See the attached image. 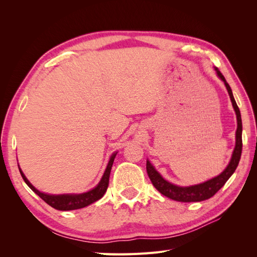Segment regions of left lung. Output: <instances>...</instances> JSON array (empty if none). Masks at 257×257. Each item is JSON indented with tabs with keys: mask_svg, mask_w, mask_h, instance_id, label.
Wrapping results in <instances>:
<instances>
[{
	"mask_svg": "<svg viewBox=\"0 0 257 257\" xmlns=\"http://www.w3.org/2000/svg\"><path fill=\"white\" fill-rule=\"evenodd\" d=\"M215 71L217 76L224 81L225 85H226V89L228 91V94L230 97V100L234 106V109L236 111L237 115V132H236V147L235 150L232 152V157L229 162L228 166L225 168L224 172L219 175L217 177L210 179V180L200 183L197 185H192V186H178L175 184L169 183L166 181L164 178L154 169V167L150 164L149 161H147V173L149 176L152 184L154 188L157 189L163 195L172 198L177 201H182V203H191V201H201L212 197L214 194L219 191L222 186L226 183V181L230 178V176L234 174L236 170L240 157H241V151H242V121H241V114L240 110L236 104V100L232 95L231 89L229 84L227 83L225 77L222 75V73L219 71V68L215 67Z\"/></svg>",
	"mask_w": 257,
	"mask_h": 257,
	"instance_id": "left-lung-1",
	"label": "left lung"
}]
</instances>
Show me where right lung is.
<instances>
[{
  "mask_svg": "<svg viewBox=\"0 0 257 257\" xmlns=\"http://www.w3.org/2000/svg\"><path fill=\"white\" fill-rule=\"evenodd\" d=\"M115 155H116V153H113L111 155V158L109 160V163H108L102 180L99 181L96 188H94L87 193H82V194H63V195H50V194L42 193L38 190H36L34 186L30 183V181L26 178V176L23 175L22 170L20 168H19V170H20V174L23 178V180H25V182L29 185V188L33 192H35L37 195L45 201V203H47L49 206H51L52 208L57 209V210L67 211V210H75V209L84 208L103 197L105 192L107 191L108 184H109V176H110L111 167H112Z\"/></svg>",
  "mask_w": 257,
  "mask_h": 257,
  "instance_id": "obj_1",
  "label": "right lung"
}]
</instances>
